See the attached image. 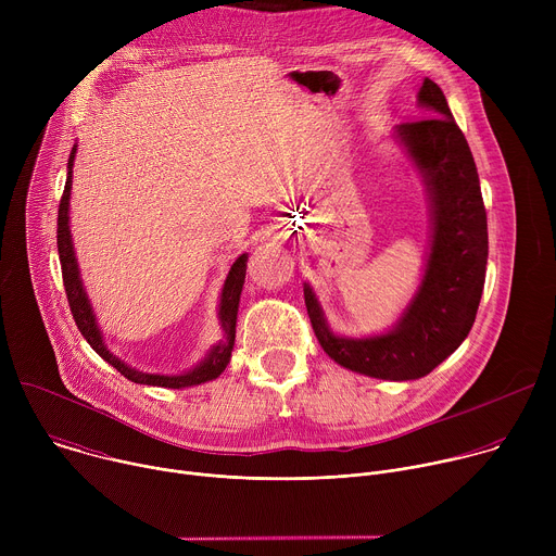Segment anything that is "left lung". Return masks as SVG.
Listing matches in <instances>:
<instances>
[{"label":"left lung","mask_w":556,"mask_h":556,"mask_svg":"<svg viewBox=\"0 0 556 556\" xmlns=\"http://www.w3.org/2000/svg\"><path fill=\"white\" fill-rule=\"evenodd\" d=\"M425 118L393 127V142L418 172L429 204V251L422 279L387 332L337 334L309 283H303L312 330L345 369L382 380H416L433 371L468 337L478 314L489 226L478 167L448 103L431 78L418 92Z\"/></svg>","instance_id":"1"}]
</instances>
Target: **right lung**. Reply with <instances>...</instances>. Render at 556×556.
I'll use <instances>...</instances> for the list:
<instances>
[{"instance_id":"add662e5","label":"right lung","mask_w":556,"mask_h":556,"mask_svg":"<svg viewBox=\"0 0 556 556\" xmlns=\"http://www.w3.org/2000/svg\"><path fill=\"white\" fill-rule=\"evenodd\" d=\"M74 155H76V144L72 147V153L67 157V178H65V189L61 195V204H59V222H56V247H59V262H61V275H63V286H65V294H67V303L72 309V316L76 321V328L81 330L84 339L90 343V348L103 358L108 361L112 367H116L127 380L138 382V384H151V387H167V389H185V387H193V384H202L208 380H215L228 365L230 361V352L235 345V326H237V309H240V296H242V288H244V279H247V262H249V253L240 255L228 275L226 281L222 286L219 292V303H217V319H219V328L224 332V339L219 343H215L206 356L191 369L180 371V374H149V371H140L131 365H127L125 361H121L105 343L103 339V330L99 328L94 307L90 303V296L86 292L84 279H81V270H78V262H76V253H74V244H72V232H70V195H72V167H74Z\"/></svg>"}]
</instances>
